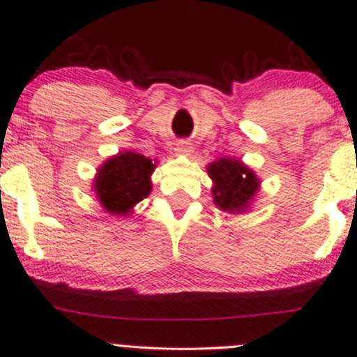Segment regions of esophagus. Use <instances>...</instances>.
<instances>
[{
	"mask_svg": "<svg viewBox=\"0 0 357 357\" xmlns=\"http://www.w3.org/2000/svg\"><path fill=\"white\" fill-rule=\"evenodd\" d=\"M174 151L178 154H183V155H190L192 153V144L190 141H186V139H183V141H179L178 144H176Z\"/></svg>",
	"mask_w": 357,
	"mask_h": 357,
	"instance_id": "obj_1",
	"label": "esophagus"
}]
</instances>
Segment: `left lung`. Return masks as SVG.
Wrapping results in <instances>:
<instances>
[{
    "mask_svg": "<svg viewBox=\"0 0 357 357\" xmlns=\"http://www.w3.org/2000/svg\"><path fill=\"white\" fill-rule=\"evenodd\" d=\"M208 173L215 181V204L223 211H241L258 190L255 174L236 159H218L208 166Z\"/></svg>",
    "mask_w": 357,
    "mask_h": 357,
    "instance_id": "obj_1",
    "label": "left lung"
}]
</instances>
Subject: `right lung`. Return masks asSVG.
Returning <instances> with one entry per match:
<instances>
[{"mask_svg": "<svg viewBox=\"0 0 357 357\" xmlns=\"http://www.w3.org/2000/svg\"><path fill=\"white\" fill-rule=\"evenodd\" d=\"M153 171V161L137 153H124L109 159L96 179L102 206L109 213L127 215L134 204L151 192L149 178Z\"/></svg>", "mask_w": 357, "mask_h": 357, "instance_id": "right-lung-1", "label": "right lung"}]
</instances>
